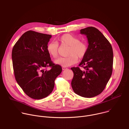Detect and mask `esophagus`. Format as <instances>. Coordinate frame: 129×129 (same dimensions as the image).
Wrapping results in <instances>:
<instances>
[{"label":"esophagus","mask_w":129,"mask_h":129,"mask_svg":"<svg viewBox=\"0 0 129 129\" xmlns=\"http://www.w3.org/2000/svg\"><path fill=\"white\" fill-rule=\"evenodd\" d=\"M62 70H65L67 69V68L66 67H62Z\"/></svg>","instance_id":"esophagus-1"}]
</instances>
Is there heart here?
<instances>
[{
  "label": "heart",
  "mask_w": 129,
  "mask_h": 129,
  "mask_svg": "<svg viewBox=\"0 0 129 129\" xmlns=\"http://www.w3.org/2000/svg\"><path fill=\"white\" fill-rule=\"evenodd\" d=\"M58 41L62 45L69 47L68 49V56L60 57L55 60L57 64L68 67L76 63L79 59L83 58L86 54L88 51L87 45L75 36L66 34L61 36ZM47 50L49 54L53 58H56L58 54V44L55 42H50L47 47Z\"/></svg>",
  "instance_id": "obj_1"
}]
</instances>
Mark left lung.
<instances>
[{"instance_id": "left-lung-1", "label": "left lung", "mask_w": 129, "mask_h": 129, "mask_svg": "<svg viewBox=\"0 0 129 129\" xmlns=\"http://www.w3.org/2000/svg\"><path fill=\"white\" fill-rule=\"evenodd\" d=\"M86 36L88 51L79 66L73 67L71 85L74 92L84 98H92L100 94L105 88L112 72L113 53L112 46L98 29L88 27L80 30Z\"/></svg>"}]
</instances>
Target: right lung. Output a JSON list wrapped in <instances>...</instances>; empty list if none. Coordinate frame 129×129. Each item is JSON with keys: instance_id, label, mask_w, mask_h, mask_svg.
I'll list each match as a JSON object with an SVG mask.
<instances>
[{"instance_id": "obj_1", "label": "right lung", "mask_w": 129, "mask_h": 129, "mask_svg": "<svg viewBox=\"0 0 129 129\" xmlns=\"http://www.w3.org/2000/svg\"><path fill=\"white\" fill-rule=\"evenodd\" d=\"M52 36L29 30L15 44L12 53L15 79L24 92L34 99L47 97L54 87L61 67L54 64L47 47ZM50 66V70L44 68Z\"/></svg>"}]
</instances>
